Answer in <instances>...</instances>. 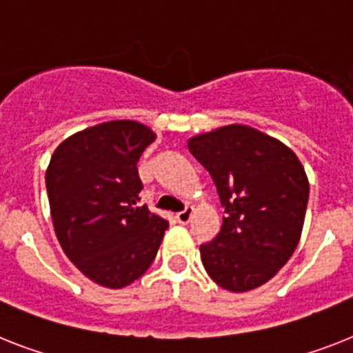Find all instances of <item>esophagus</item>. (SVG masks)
Instances as JSON below:
<instances>
[{"label":"esophagus","instance_id":"1","mask_svg":"<svg viewBox=\"0 0 353 353\" xmlns=\"http://www.w3.org/2000/svg\"><path fill=\"white\" fill-rule=\"evenodd\" d=\"M192 215H194V210L192 208H186L185 212H179L176 215V221L179 222V224H188L192 219Z\"/></svg>","mask_w":353,"mask_h":353}]
</instances>
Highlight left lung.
Masks as SVG:
<instances>
[{
    "label": "left lung",
    "mask_w": 353,
    "mask_h": 353,
    "mask_svg": "<svg viewBox=\"0 0 353 353\" xmlns=\"http://www.w3.org/2000/svg\"><path fill=\"white\" fill-rule=\"evenodd\" d=\"M188 150L224 208L221 232L199 250L204 269L230 292L263 285L300 242L309 201L303 165L285 143L241 123L194 136Z\"/></svg>",
    "instance_id": "obj_1"
}]
</instances>
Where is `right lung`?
I'll list each match as a JSON object with an SVG mask.
<instances>
[{"mask_svg":"<svg viewBox=\"0 0 353 353\" xmlns=\"http://www.w3.org/2000/svg\"><path fill=\"white\" fill-rule=\"evenodd\" d=\"M156 140L132 120L103 121L59 145L46 168L55 235L75 268L109 289L150 268L168 222L138 206L143 188L136 163Z\"/></svg>","mask_w":353,"mask_h":353,"instance_id":"obj_1","label":"right lung"}]
</instances>
